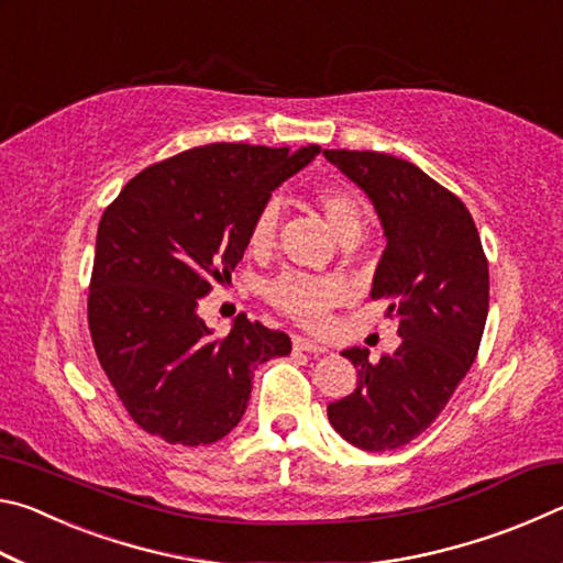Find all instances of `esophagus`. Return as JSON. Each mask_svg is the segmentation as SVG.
I'll return each mask as SVG.
<instances>
[{
    "mask_svg": "<svg viewBox=\"0 0 563 563\" xmlns=\"http://www.w3.org/2000/svg\"><path fill=\"white\" fill-rule=\"evenodd\" d=\"M292 347L300 352H310V355H322V352H328V347H322L320 342L302 335H292Z\"/></svg>",
    "mask_w": 563,
    "mask_h": 563,
    "instance_id": "obj_1",
    "label": "esophagus"
}]
</instances>
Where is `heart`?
<instances>
[{"mask_svg": "<svg viewBox=\"0 0 563 563\" xmlns=\"http://www.w3.org/2000/svg\"><path fill=\"white\" fill-rule=\"evenodd\" d=\"M312 203L320 208L332 228V233L340 241L360 235L362 223H365V211H362L360 198L347 186H318L312 190ZM278 225L280 206L278 201H268L253 218L251 231H247V245L258 253L271 251L275 235H278ZM265 295H268L271 305H275V308L295 322L308 328H320L325 322L328 312L345 298V288H342L340 280L328 278V275L285 271L268 283Z\"/></svg>", "mask_w": 563, "mask_h": 563, "instance_id": "obj_1", "label": "heart"}]
</instances>
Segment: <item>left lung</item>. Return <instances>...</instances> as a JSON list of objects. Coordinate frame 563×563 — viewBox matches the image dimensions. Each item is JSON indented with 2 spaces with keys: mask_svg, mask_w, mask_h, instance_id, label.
Here are the masks:
<instances>
[{
  "mask_svg": "<svg viewBox=\"0 0 563 563\" xmlns=\"http://www.w3.org/2000/svg\"><path fill=\"white\" fill-rule=\"evenodd\" d=\"M322 154L383 221L387 247L369 295L389 300L387 318L399 320L402 338L375 365L365 347L342 352L357 367V387L328 405V419L357 450H397L440 417L470 373L489 312V263L466 206L415 164L377 151Z\"/></svg>",
  "mask_w": 563,
  "mask_h": 563,
  "instance_id": "left-lung-1",
  "label": "left lung"
}]
</instances>
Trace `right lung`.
Instances as JSON below:
<instances>
[{"mask_svg":"<svg viewBox=\"0 0 563 563\" xmlns=\"http://www.w3.org/2000/svg\"><path fill=\"white\" fill-rule=\"evenodd\" d=\"M320 154L247 144L188 148L133 176L107 206L89 283V330L133 422L198 446L241 422L253 369L290 338L245 316L211 335L198 300L231 280L255 213Z\"/></svg>","mask_w":563,"mask_h":563,"instance_id":"right-lung-1","label":"right lung"}]
</instances>
